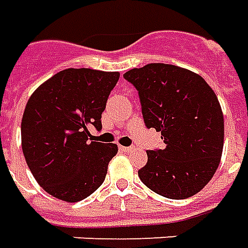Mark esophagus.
I'll use <instances>...</instances> for the list:
<instances>
[{
	"instance_id": "obj_1",
	"label": "esophagus",
	"mask_w": 248,
	"mask_h": 248,
	"mask_svg": "<svg viewBox=\"0 0 248 248\" xmlns=\"http://www.w3.org/2000/svg\"><path fill=\"white\" fill-rule=\"evenodd\" d=\"M120 149L123 152H132L133 147H120Z\"/></svg>"
}]
</instances>
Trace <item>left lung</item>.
Here are the masks:
<instances>
[{"mask_svg": "<svg viewBox=\"0 0 248 248\" xmlns=\"http://www.w3.org/2000/svg\"><path fill=\"white\" fill-rule=\"evenodd\" d=\"M136 88L144 124L161 132L164 147L147 151L139 177L168 199H186L211 180L220 163L224 121L217 94L194 72L148 64L124 73Z\"/></svg>", "mask_w": 248, "mask_h": 248, "instance_id": "obj_1", "label": "left lung"}]
</instances>
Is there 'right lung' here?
Wrapping results in <instances>:
<instances>
[{"label":"right lung","mask_w":248,"mask_h":248,"mask_svg":"<svg viewBox=\"0 0 248 248\" xmlns=\"http://www.w3.org/2000/svg\"><path fill=\"white\" fill-rule=\"evenodd\" d=\"M119 72L78 68L56 73L33 92L24 110L21 141L26 164L48 194L75 203L103 184L117 154L112 143L89 141V128L101 129Z\"/></svg>","instance_id":"obj_1"}]
</instances>
